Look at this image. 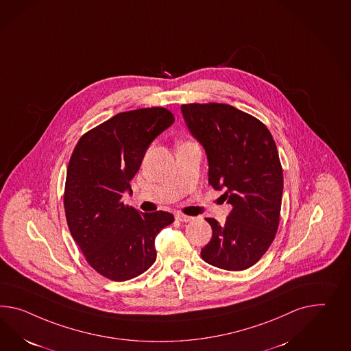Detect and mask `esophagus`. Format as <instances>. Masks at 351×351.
Segmentation results:
<instances>
[{
  "instance_id": "obj_1",
  "label": "esophagus",
  "mask_w": 351,
  "mask_h": 351,
  "mask_svg": "<svg viewBox=\"0 0 351 351\" xmlns=\"http://www.w3.org/2000/svg\"><path fill=\"white\" fill-rule=\"evenodd\" d=\"M176 219H177L178 221H182V223H189V221L192 220V217H191V216L184 215V214H180V213L176 214Z\"/></svg>"
}]
</instances>
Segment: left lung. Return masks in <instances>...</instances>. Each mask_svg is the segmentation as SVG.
Segmentation results:
<instances>
[{"label":"left lung","instance_id":"obj_1","mask_svg":"<svg viewBox=\"0 0 351 351\" xmlns=\"http://www.w3.org/2000/svg\"><path fill=\"white\" fill-rule=\"evenodd\" d=\"M189 132L205 149L208 184L232 205L225 224L207 217L211 241L202 260L242 271L266 253L279 228L282 168L270 131L257 118L229 104H183Z\"/></svg>","mask_w":351,"mask_h":351}]
</instances>
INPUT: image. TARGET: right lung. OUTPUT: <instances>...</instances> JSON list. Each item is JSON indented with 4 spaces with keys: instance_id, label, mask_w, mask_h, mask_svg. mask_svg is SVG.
Instances as JSON below:
<instances>
[{
    "instance_id": "obj_1",
    "label": "right lung",
    "mask_w": 351,
    "mask_h": 351,
    "mask_svg": "<svg viewBox=\"0 0 351 351\" xmlns=\"http://www.w3.org/2000/svg\"><path fill=\"white\" fill-rule=\"evenodd\" d=\"M162 107L118 113L81 137L66 174L63 205L88 263L113 281L134 279L156 260L155 237L174 221L167 211L140 213L122 202L145 153L171 127Z\"/></svg>"
}]
</instances>
